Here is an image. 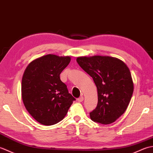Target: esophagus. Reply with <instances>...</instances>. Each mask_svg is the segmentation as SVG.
Wrapping results in <instances>:
<instances>
[{
    "mask_svg": "<svg viewBox=\"0 0 153 153\" xmlns=\"http://www.w3.org/2000/svg\"><path fill=\"white\" fill-rule=\"evenodd\" d=\"M83 100H84V98H83V97H80L79 98H78L77 99V101L78 102H83Z\"/></svg>",
    "mask_w": 153,
    "mask_h": 153,
    "instance_id": "obj_1",
    "label": "esophagus"
}]
</instances>
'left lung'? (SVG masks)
<instances>
[{"mask_svg": "<svg viewBox=\"0 0 153 153\" xmlns=\"http://www.w3.org/2000/svg\"><path fill=\"white\" fill-rule=\"evenodd\" d=\"M76 61L92 77L97 88L98 103L89 113L91 119L102 124L115 122L125 112L134 92L128 67L110 56L78 57Z\"/></svg>", "mask_w": 153, "mask_h": 153, "instance_id": "obj_1", "label": "left lung"}]
</instances>
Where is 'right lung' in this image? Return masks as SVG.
Here are the masks:
<instances>
[{
    "label": "right lung",
    "instance_id": "right-lung-1",
    "mask_svg": "<svg viewBox=\"0 0 153 153\" xmlns=\"http://www.w3.org/2000/svg\"><path fill=\"white\" fill-rule=\"evenodd\" d=\"M70 60L69 56L45 55L31 62L23 75V102L31 116L41 124L51 126L60 122L76 100L60 78Z\"/></svg>",
    "mask_w": 153,
    "mask_h": 153
}]
</instances>
